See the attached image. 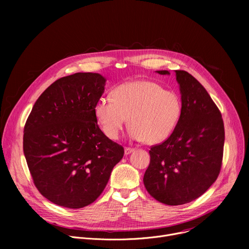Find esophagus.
Returning a JSON list of instances; mask_svg holds the SVG:
<instances>
[{"label": "esophagus", "instance_id": "1", "mask_svg": "<svg viewBox=\"0 0 249 249\" xmlns=\"http://www.w3.org/2000/svg\"><path fill=\"white\" fill-rule=\"evenodd\" d=\"M133 151H134V149H133V148H130V147H126V148L124 149V152H125L126 155H128V154H130V153H132Z\"/></svg>", "mask_w": 249, "mask_h": 249}]
</instances>
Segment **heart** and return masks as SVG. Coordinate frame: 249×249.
<instances>
[{"label": "heart", "mask_w": 249, "mask_h": 249, "mask_svg": "<svg viewBox=\"0 0 249 249\" xmlns=\"http://www.w3.org/2000/svg\"><path fill=\"white\" fill-rule=\"evenodd\" d=\"M182 110L174 90L149 81H133L118 86L113 98L101 97L94 107L96 119L107 137L118 139L128 123L130 137L156 144L171 136Z\"/></svg>", "instance_id": "1"}]
</instances>
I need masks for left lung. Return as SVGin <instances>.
I'll return each mask as SVG.
<instances>
[{
	"label": "left lung",
	"mask_w": 249,
	"mask_h": 249,
	"mask_svg": "<svg viewBox=\"0 0 249 249\" xmlns=\"http://www.w3.org/2000/svg\"><path fill=\"white\" fill-rule=\"evenodd\" d=\"M175 71L182 104L179 121L171 136L150 148L143 178L151 197L169 206L190 203L213 185L225 140L223 119L208 91L189 72Z\"/></svg>",
	"instance_id": "1"
}]
</instances>
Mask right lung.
Wrapping results in <instances>:
<instances>
[{"label": "right lung", "instance_id": "right-lung-1", "mask_svg": "<svg viewBox=\"0 0 249 249\" xmlns=\"http://www.w3.org/2000/svg\"><path fill=\"white\" fill-rule=\"evenodd\" d=\"M105 85L100 73L63 76L38 98L26 121L23 150L34 185L58 206L80 209L95 202L124 155L94 114Z\"/></svg>", "mask_w": 249, "mask_h": 249}]
</instances>
